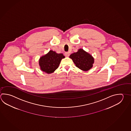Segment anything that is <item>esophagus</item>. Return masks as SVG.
I'll list each match as a JSON object with an SVG mask.
<instances>
[{
  "mask_svg": "<svg viewBox=\"0 0 131 131\" xmlns=\"http://www.w3.org/2000/svg\"><path fill=\"white\" fill-rule=\"evenodd\" d=\"M65 56L66 57H69V52H66L65 53Z\"/></svg>",
  "mask_w": 131,
  "mask_h": 131,
  "instance_id": "esophagus-1",
  "label": "esophagus"
}]
</instances>
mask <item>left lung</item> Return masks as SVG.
<instances>
[{"instance_id":"left-lung-1","label":"left lung","mask_w":131,"mask_h":131,"mask_svg":"<svg viewBox=\"0 0 131 131\" xmlns=\"http://www.w3.org/2000/svg\"><path fill=\"white\" fill-rule=\"evenodd\" d=\"M69 58L73 60L76 67L82 71H87L93 66L94 57L82 49L70 54Z\"/></svg>"}]
</instances>
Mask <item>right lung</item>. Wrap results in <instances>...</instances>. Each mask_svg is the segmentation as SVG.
Masks as SVG:
<instances>
[{
    "mask_svg": "<svg viewBox=\"0 0 131 131\" xmlns=\"http://www.w3.org/2000/svg\"><path fill=\"white\" fill-rule=\"evenodd\" d=\"M65 56L62 53L58 54L52 50L46 54L42 56L39 60L40 69L47 74L53 73L59 66L62 59Z\"/></svg>",
    "mask_w": 131,
    "mask_h": 131,
    "instance_id": "1",
    "label": "right lung"
}]
</instances>
